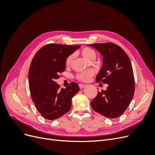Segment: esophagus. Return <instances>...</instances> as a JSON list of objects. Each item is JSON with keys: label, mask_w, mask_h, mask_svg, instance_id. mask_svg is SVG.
I'll return each instance as SVG.
<instances>
[{"label": "esophagus", "mask_w": 155, "mask_h": 155, "mask_svg": "<svg viewBox=\"0 0 155 155\" xmlns=\"http://www.w3.org/2000/svg\"><path fill=\"white\" fill-rule=\"evenodd\" d=\"M79 87L80 88V89H83V88H85L86 87V85H84V84H79Z\"/></svg>", "instance_id": "1"}]
</instances>
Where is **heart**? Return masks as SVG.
<instances>
[{
  "label": "heart",
  "mask_w": 155,
  "mask_h": 155,
  "mask_svg": "<svg viewBox=\"0 0 155 155\" xmlns=\"http://www.w3.org/2000/svg\"><path fill=\"white\" fill-rule=\"evenodd\" d=\"M81 54L83 56V58L85 59V60H87V61H91V60L92 59H95L96 57V54L95 51L90 48H83L81 51ZM72 59V55H69L68 57L66 59V64L67 65H69L70 62H71ZM94 75V72L92 70H87V71L85 72H82L79 73L77 75V79L80 80L81 81H88L89 79H91V78L92 76H93Z\"/></svg>",
  "instance_id": "b5f03b06"
}]
</instances>
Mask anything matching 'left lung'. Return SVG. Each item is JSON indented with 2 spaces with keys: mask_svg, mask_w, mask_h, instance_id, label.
I'll return each instance as SVG.
<instances>
[{
  "mask_svg": "<svg viewBox=\"0 0 155 155\" xmlns=\"http://www.w3.org/2000/svg\"><path fill=\"white\" fill-rule=\"evenodd\" d=\"M103 55V65L97 83L108 84L106 91L98 92L91 101L94 110L109 118L122 114L132 100L135 89L133 70L125 51L112 43L88 45Z\"/></svg>",
  "mask_w": 155,
  "mask_h": 155,
  "instance_id": "8db88e82",
  "label": "left lung"
}]
</instances>
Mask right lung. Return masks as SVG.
<instances>
[{"label":"right lung","instance_id":"right-lung-1","mask_svg":"<svg viewBox=\"0 0 155 155\" xmlns=\"http://www.w3.org/2000/svg\"><path fill=\"white\" fill-rule=\"evenodd\" d=\"M80 45L48 44L34 55L28 72L30 91L37 109L45 118L53 120L70 110L72 98L79 91V85L72 82L66 88H59L55 81L64 71L66 59Z\"/></svg>","mask_w":155,"mask_h":155}]
</instances>
